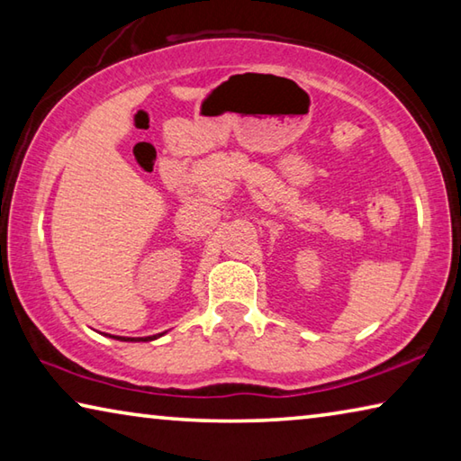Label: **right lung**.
<instances>
[{
  "mask_svg": "<svg viewBox=\"0 0 461 461\" xmlns=\"http://www.w3.org/2000/svg\"><path fill=\"white\" fill-rule=\"evenodd\" d=\"M160 335V333H158ZM158 335H152V338H144L142 341H150V339H156V338H158ZM115 338H118V335H115ZM118 339H123V341H140V339H131V338H118Z\"/></svg>",
  "mask_w": 461,
  "mask_h": 461,
  "instance_id": "obj_1",
  "label": "right lung"
}]
</instances>
